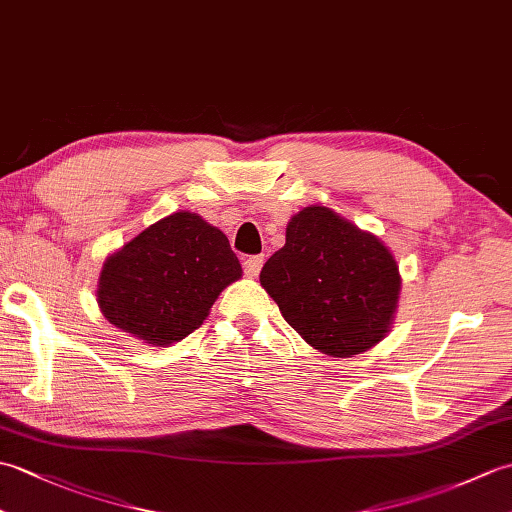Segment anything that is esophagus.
Returning a JSON list of instances; mask_svg holds the SVG:
<instances>
[{
	"mask_svg": "<svg viewBox=\"0 0 512 512\" xmlns=\"http://www.w3.org/2000/svg\"><path fill=\"white\" fill-rule=\"evenodd\" d=\"M264 266V257L262 255H253V257H246L244 259V273L248 277H257L259 270Z\"/></svg>",
	"mask_w": 512,
	"mask_h": 512,
	"instance_id": "obj_1",
	"label": "esophagus"
}]
</instances>
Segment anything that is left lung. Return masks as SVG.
<instances>
[{"label": "left lung", "mask_w": 512, "mask_h": 512, "mask_svg": "<svg viewBox=\"0 0 512 512\" xmlns=\"http://www.w3.org/2000/svg\"><path fill=\"white\" fill-rule=\"evenodd\" d=\"M259 281L301 339L334 358L385 339L402 284L385 242L319 204L290 217L286 244Z\"/></svg>", "instance_id": "obj_1"}]
</instances>
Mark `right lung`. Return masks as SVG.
Wrapping results in <instances>:
<instances>
[{"label":"right lung","instance_id":"right-lung-1","mask_svg":"<svg viewBox=\"0 0 512 512\" xmlns=\"http://www.w3.org/2000/svg\"><path fill=\"white\" fill-rule=\"evenodd\" d=\"M242 264L220 228L193 211L147 226L105 259L96 286L103 317L151 347L198 330Z\"/></svg>","mask_w":512,"mask_h":512}]
</instances>
